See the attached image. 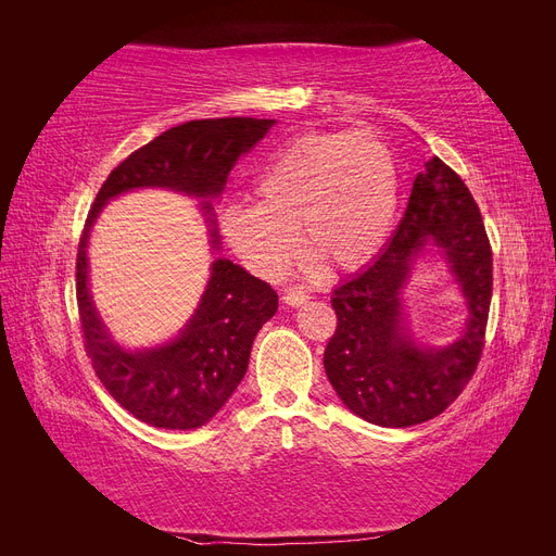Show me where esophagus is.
I'll return each instance as SVG.
<instances>
[{
	"label": "esophagus",
	"mask_w": 556,
	"mask_h": 556,
	"mask_svg": "<svg viewBox=\"0 0 556 556\" xmlns=\"http://www.w3.org/2000/svg\"><path fill=\"white\" fill-rule=\"evenodd\" d=\"M282 301H285V304H288V306H292V308H299V306L306 304L308 294H306L304 290H301V288H290L288 292L282 294Z\"/></svg>",
	"instance_id": "1"
}]
</instances>
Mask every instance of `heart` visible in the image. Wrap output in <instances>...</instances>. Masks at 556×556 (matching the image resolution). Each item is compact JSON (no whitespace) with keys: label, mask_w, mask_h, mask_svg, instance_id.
I'll use <instances>...</instances> for the list:
<instances>
[{"label":"heart","mask_w":556,"mask_h":556,"mask_svg":"<svg viewBox=\"0 0 556 556\" xmlns=\"http://www.w3.org/2000/svg\"><path fill=\"white\" fill-rule=\"evenodd\" d=\"M257 204L233 201L220 213L227 243L252 274H285L296 231L311 248L306 266L359 268L390 237L399 211L394 153L371 131H313L292 139L252 182Z\"/></svg>","instance_id":"heart-1"}]
</instances>
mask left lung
<instances>
[{
    "instance_id": "8db88e82",
    "label": "left lung",
    "mask_w": 556,
    "mask_h": 556,
    "mask_svg": "<svg viewBox=\"0 0 556 556\" xmlns=\"http://www.w3.org/2000/svg\"><path fill=\"white\" fill-rule=\"evenodd\" d=\"M431 242L442 250L467 296L469 319L445 349L417 346L400 290L414 260ZM492 304V245L473 194L433 157L413 182L394 237L364 271L333 290L336 331L325 371L345 406L378 427H413L441 415L473 378Z\"/></svg>"
}]
</instances>
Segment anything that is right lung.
<instances>
[{
  "mask_svg": "<svg viewBox=\"0 0 556 556\" xmlns=\"http://www.w3.org/2000/svg\"><path fill=\"white\" fill-rule=\"evenodd\" d=\"M276 121L208 117L166 129L115 166L88 213L76 255V299L97 378L141 422L160 429L204 427L245 376L252 341L278 311L271 285L229 260L211 264V278L190 323L160 348L125 350L97 315L88 288L90 229L109 199L139 188H166L199 199L220 197L239 157L266 137ZM220 248L213 204H201Z\"/></svg>",
  "mask_w": 556,
  "mask_h": 556,
  "instance_id": "right-lung-1",
  "label": "right lung"
}]
</instances>
